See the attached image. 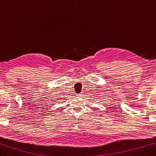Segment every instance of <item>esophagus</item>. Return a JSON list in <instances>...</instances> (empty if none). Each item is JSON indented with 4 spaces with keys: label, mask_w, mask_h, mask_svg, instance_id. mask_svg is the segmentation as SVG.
Instances as JSON below:
<instances>
[{
    "label": "esophagus",
    "mask_w": 156,
    "mask_h": 156,
    "mask_svg": "<svg viewBox=\"0 0 156 156\" xmlns=\"http://www.w3.org/2000/svg\"><path fill=\"white\" fill-rule=\"evenodd\" d=\"M83 93H80V94H78V96H79V97H82V96H83Z\"/></svg>",
    "instance_id": "34e87169"
}]
</instances>
